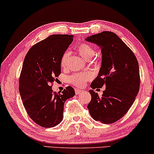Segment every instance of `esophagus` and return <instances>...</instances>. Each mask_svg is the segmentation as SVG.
<instances>
[{"label":"esophagus","mask_w":154,"mask_h":154,"mask_svg":"<svg viewBox=\"0 0 154 154\" xmlns=\"http://www.w3.org/2000/svg\"><path fill=\"white\" fill-rule=\"evenodd\" d=\"M82 92H83V90H82L77 89V88H75V94H81Z\"/></svg>","instance_id":"34e87169"}]
</instances>
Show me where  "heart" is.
<instances>
[{
	"instance_id": "obj_1",
	"label": "heart",
	"mask_w": 154,
	"mask_h": 154,
	"mask_svg": "<svg viewBox=\"0 0 154 154\" xmlns=\"http://www.w3.org/2000/svg\"><path fill=\"white\" fill-rule=\"evenodd\" d=\"M77 51L82 57L85 60H90L94 54V50L92 46L87 43H81L77 47ZM69 51H65L60 58V66L62 68L65 69L67 66L69 57ZM92 79V75L88 72H79L73 73L69 78V81L72 85L76 87L82 88L85 85L88 81Z\"/></svg>"
}]
</instances>
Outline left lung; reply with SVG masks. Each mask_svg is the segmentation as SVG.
Returning a JSON list of instances; mask_svg holds the SVG:
<instances>
[{
  "instance_id": "obj_1",
  "label": "left lung",
  "mask_w": 154,
  "mask_h": 154,
  "mask_svg": "<svg viewBox=\"0 0 154 154\" xmlns=\"http://www.w3.org/2000/svg\"><path fill=\"white\" fill-rule=\"evenodd\" d=\"M102 49V66L89 90L88 105L92 119L104 124L121 119L135 100L140 85L137 60L129 47L113 32L103 31L85 39ZM106 86L102 97L93 89Z\"/></svg>"
}]
</instances>
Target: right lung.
Returning a JSON list of instances; mask_svg holds the SVG:
<instances>
[{
  "mask_svg": "<svg viewBox=\"0 0 154 154\" xmlns=\"http://www.w3.org/2000/svg\"><path fill=\"white\" fill-rule=\"evenodd\" d=\"M73 40V35H51L33 45L24 58L19 90L29 116L41 127L58 125L63 119L65 101L75 95L71 86L62 93L52 90L61 73V57Z\"/></svg>",
  "mask_w": 154,
  "mask_h": 154,
  "instance_id": "obj_1",
  "label": "right lung"
}]
</instances>
